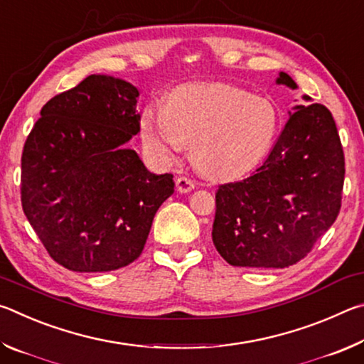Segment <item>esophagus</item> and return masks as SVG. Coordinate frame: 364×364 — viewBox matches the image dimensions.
<instances>
[{
	"label": "esophagus",
	"instance_id": "1",
	"mask_svg": "<svg viewBox=\"0 0 364 364\" xmlns=\"http://www.w3.org/2000/svg\"><path fill=\"white\" fill-rule=\"evenodd\" d=\"M194 181L189 180L186 176H178L176 178V189L180 191V193H189V191L194 189Z\"/></svg>",
	"mask_w": 364,
	"mask_h": 364
}]
</instances>
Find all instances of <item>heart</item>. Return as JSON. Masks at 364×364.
I'll use <instances>...</instances> for the list:
<instances>
[{
  "mask_svg": "<svg viewBox=\"0 0 364 364\" xmlns=\"http://www.w3.org/2000/svg\"><path fill=\"white\" fill-rule=\"evenodd\" d=\"M279 127L273 101L230 85L183 86L165 110L141 117V136L154 157L170 162L184 144L193 146L197 167L215 178L244 175L260 164Z\"/></svg>",
  "mask_w": 364,
  "mask_h": 364,
  "instance_id": "1",
  "label": "heart"
}]
</instances>
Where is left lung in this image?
Segmentation results:
<instances>
[{"label":"left lung","instance_id":"left-lung-1","mask_svg":"<svg viewBox=\"0 0 364 364\" xmlns=\"http://www.w3.org/2000/svg\"><path fill=\"white\" fill-rule=\"evenodd\" d=\"M276 83L297 88L284 72ZM294 110L260 167L218 186L212 239L232 267L295 264L341 212L345 157L332 114L323 104Z\"/></svg>","mask_w":364,"mask_h":364}]
</instances>
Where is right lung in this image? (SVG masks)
Returning <instances> with one entry per match:
<instances>
[{
  "label": "right lung",
  "instance_id": "right-lung-1",
  "mask_svg": "<svg viewBox=\"0 0 364 364\" xmlns=\"http://www.w3.org/2000/svg\"><path fill=\"white\" fill-rule=\"evenodd\" d=\"M138 90L90 75L49 100L22 151L21 202L49 257L78 273L141 255L173 175H154L125 143L139 132Z\"/></svg>",
  "mask_w": 364,
  "mask_h": 364
}]
</instances>
